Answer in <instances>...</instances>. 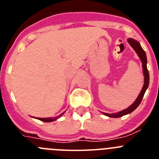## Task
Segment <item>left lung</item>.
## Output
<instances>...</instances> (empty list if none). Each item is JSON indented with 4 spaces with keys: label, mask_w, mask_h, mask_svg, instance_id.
I'll list each match as a JSON object with an SVG mask.
<instances>
[{
    "label": "left lung",
    "mask_w": 159,
    "mask_h": 159,
    "mask_svg": "<svg viewBox=\"0 0 159 159\" xmlns=\"http://www.w3.org/2000/svg\"><path fill=\"white\" fill-rule=\"evenodd\" d=\"M128 42H129V44L131 45V46L135 49L136 53L139 55V58H140L141 60V61H142L143 70V75H144V84H143V87L142 88V91H140V93H139V96H138V98H136V100L134 102V103L132 105V106H129V108L125 109V110H122V111L116 113H103V114L106 115V116H110V117H115V118H116V117H120V116H124V115H126L128 114V113H132V111H134V110H136L138 106H139V105L140 104L141 101H142L143 99V98L144 94H145V91H146V90L148 89V85H149V72H148V68H147L146 53H145V51L143 49V48L141 47L139 42L134 40V39H128Z\"/></svg>",
    "instance_id": "1"
}]
</instances>
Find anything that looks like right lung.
<instances>
[{
    "label": "right lung",
    "instance_id": "1",
    "mask_svg": "<svg viewBox=\"0 0 159 159\" xmlns=\"http://www.w3.org/2000/svg\"><path fill=\"white\" fill-rule=\"evenodd\" d=\"M64 113H65V112H64V113H62L61 114H60L59 116L54 117V118H40V117H39V118H37V119H39V120H42V121H44V122H51V121H53V120H56L57 119L59 118L60 116H61Z\"/></svg>",
    "mask_w": 159,
    "mask_h": 159
}]
</instances>
